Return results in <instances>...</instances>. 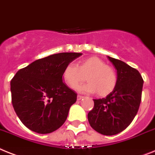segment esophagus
Returning <instances> with one entry per match:
<instances>
[{"label": "esophagus", "mask_w": 155, "mask_h": 155, "mask_svg": "<svg viewBox=\"0 0 155 155\" xmlns=\"http://www.w3.org/2000/svg\"><path fill=\"white\" fill-rule=\"evenodd\" d=\"M83 97H83L82 95H77V100H81Z\"/></svg>", "instance_id": "esophagus-1"}]
</instances>
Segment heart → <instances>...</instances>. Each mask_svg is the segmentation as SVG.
<instances>
[{"mask_svg":"<svg viewBox=\"0 0 155 155\" xmlns=\"http://www.w3.org/2000/svg\"><path fill=\"white\" fill-rule=\"evenodd\" d=\"M63 78L70 87L74 89L85 80L87 84L78 87L83 93H95L104 97L111 93L118 83V74L114 68L97 57H91L82 61L79 65L68 64L63 71Z\"/></svg>","mask_w":155,"mask_h":155,"instance_id":"heart-1","label":"heart"}]
</instances>
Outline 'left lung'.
Returning a JSON list of instances; mask_svg holds the SVG:
<instances>
[{
    "label": "left lung",
    "mask_w": 155,
    "mask_h": 155,
    "mask_svg": "<svg viewBox=\"0 0 155 155\" xmlns=\"http://www.w3.org/2000/svg\"><path fill=\"white\" fill-rule=\"evenodd\" d=\"M108 58L117 69V85L106 97L94 99V106L87 118L96 132L114 136L124 131L136 117L141 102L143 80L136 68L120 60Z\"/></svg>",
    "instance_id": "left-lung-1"
}]
</instances>
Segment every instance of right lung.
<instances>
[{"label": "right lung", "mask_w": 155, "mask_h": 155, "mask_svg": "<svg viewBox=\"0 0 155 155\" xmlns=\"http://www.w3.org/2000/svg\"><path fill=\"white\" fill-rule=\"evenodd\" d=\"M82 55L60 53L32 62L11 80L12 102L24 125L39 134L53 132L67 119L76 93L62 81L65 66Z\"/></svg>", "instance_id": "obj_1"}]
</instances>
